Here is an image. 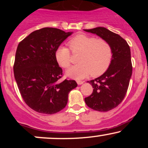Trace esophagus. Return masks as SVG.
I'll return each instance as SVG.
<instances>
[{"label": "esophagus", "instance_id": "obj_1", "mask_svg": "<svg viewBox=\"0 0 148 148\" xmlns=\"http://www.w3.org/2000/svg\"><path fill=\"white\" fill-rule=\"evenodd\" d=\"M76 83H77L78 85H81V84H84V81H79V80H78V81H76Z\"/></svg>", "mask_w": 148, "mask_h": 148}]
</instances>
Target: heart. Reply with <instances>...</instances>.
<instances>
[{"instance_id":"1","label":"heart","mask_w":148,"mask_h":148,"mask_svg":"<svg viewBox=\"0 0 148 148\" xmlns=\"http://www.w3.org/2000/svg\"><path fill=\"white\" fill-rule=\"evenodd\" d=\"M73 53H81L79 64L73 66L67 72V76L76 79L91 75H101L109 67L113 58V49L106 40L86 35H78L68 42ZM70 50L65 46H60L55 51L56 60L63 68H68L72 63Z\"/></svg>"}]
</instances>
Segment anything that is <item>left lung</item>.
I'll return each mask as SVG.
<instances>
[{"label":"left lung","mask_w":148,"mask_h":148,"mask_svg":"<svg viewBox=\"0 0 148 148\" xmlns=\"http://www.w3.org/2000/svg\"><path fill=\"white\" fill-rule=\"evenodd\" d=\"M84 30L106 40L113 49L109 67L99 77L88 81L92 86L93 91L85 98V102L92 109L108 111L118 106L126 95L132 74L130 46L123 37L103 27Z\"/></svg>","instance_id":"left-lung-1"}]
</instances>
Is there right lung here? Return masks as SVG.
I'll return each mask as SVG.
<instances>
[{
	"label": "right lung",
	"instance_id": "obj_1",
	"mask_svg": "<svg viewBox=\"0 0 148 148\" xmlns=\"http://www.w3.org/2000/svg\"><path fill=\"white\" fill-rule=\"evenodd\" d=\"M72 33L55 28L35 30L18 44L14 74L25 103L37 113L53 114L62 110L68 94L77 86L74 80L60 82L62 69L55 51Z\"/></svg>",
	"mask_w": 148,
	"mask_h": 148
}]
</instances>
